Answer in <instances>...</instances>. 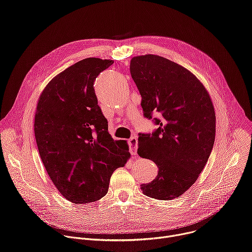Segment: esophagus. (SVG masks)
Returning <instances> with one entry per match:
<instances>
[{
    "label": "esophagus",
    "instance_id": "obj_1",
    "mask_svg": "<svg viewBox=\"0 0 252 252\" xmlns=\"http://www.w3.org/2000/svg\"><path fill=\"white\" fill-rule=\"evenodd\" d=\"M128 147L129 152L132 156L136 155V149H137V138L135 136H132L128 139Z\"/></svg>",
    "mask_w": 252,
    "mask_h": 252
}]
</instances>
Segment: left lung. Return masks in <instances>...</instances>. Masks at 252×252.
Here are the masks:
<instances>
[{"instance_id": "obj_1", "label": "left lung", "mask_w": 252, "mask_h": 252, "mask_svg": "<svg viewBox=\"0 0 252 252\" xmlns=\"http://www.w3.org/2000/svg\"><path fill=\"white\" fill-rule=\"evenodd\" d=\"M130 75L141 95L143 116L158 127L140 133L137 154L158 167L142 193L161 200L184 194L203 170L215 138V112L208 92L189 69L156 55L130 61Z\"/></svg>"}]
</instances>
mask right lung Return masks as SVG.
<instances>
[{
  "mask_svg": "<svg viewBox=\"0 0 252 252\" xmlns=\"http://www.w3.org/2000/svg\"><path fill=\"white\" fill-rule=\"evenodd\" d=\"M113 63L88 58L68 66L47 85L37 104L40 157L61 194L76 204L103 197L113 172L130 157L126 141L107 131L94 89L95 78Z\"/></svg>",
  "mask_w": 252,
  "mask_h": 252,
  "instance_id": "right-lung-1",
  "label": "right lung"
}]
</instances>
